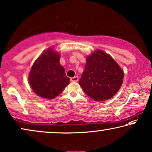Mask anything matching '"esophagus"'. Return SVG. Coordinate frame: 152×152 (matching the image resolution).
Listing matches in <instances>:
<instances>
[{
	"label": "esophagus",
	"mask_w": 152,
	"mask_h": 152,
	"mask_svg": "<svg viewBox=\"0 0 152 152\" xmlns=\"http://www.w3.org/2000/svg\"><path fill=\"white\" fill-rule=\"evenodd\" d=\"M70 80H71L72 82H77V81L78 80V76L72 77V78H70Z\"/></svg>",
	"instance_id": "1"
}]
</instances>
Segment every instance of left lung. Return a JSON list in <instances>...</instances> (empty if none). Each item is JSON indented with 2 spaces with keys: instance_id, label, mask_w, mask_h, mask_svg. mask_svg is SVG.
<instances>
[{
  "instance_id": "left-lung-1",
  "label": "left lung",
  "mask_w": 152,
  "mask_h": 152,
  "mask_svg": "<svg viewBox=\"0 0 152 152\" xmlns=\"http://www.w3.org/2000/svg\"><path fill=\"white\" fill-rule=\"evenodd\" d=\"M123 77V71L116 62L102 51L96 50L87 58L79 84L89 97L95 101H102L116 94Z\"/></svg>"
}]
</instances>
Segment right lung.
Instances as JSON below:
<instances>
[{
  "label": "right lung",
  "instance_id": "add662e5",
  "mask_svg": "<svg viewBox=\"0 0 152 152\" xmlns=\"http://www.w3.org/2000/svg\"><path fill=\"white\" fill-rule=\"evenodd\" d=\"M59 61V54L50 48L34 63L29 75V84L39 96L53 99L69 83Z\"/></svg>",
  "mask_w": 152,
  "mask_h": 152
}]
</instances>
